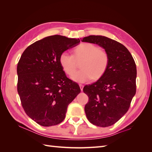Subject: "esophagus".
<instances>
[{
	"instance_id": "34e87169",
	"label": "esophagus",
	"mask_w": 152,
	"mask_h": 152,
	"mask_svg": "<svg viewBox=\"0 0 152 152\" xmlns=\"http://www.w3.org/2000/svg\"><path fill=\"white\" fill-rule=\"evenodd\" d=\"M79 86H80V90H81V91H83L84 86H83V85H82V84H80V85H79Z\"/></svg>"
}]
</instances>
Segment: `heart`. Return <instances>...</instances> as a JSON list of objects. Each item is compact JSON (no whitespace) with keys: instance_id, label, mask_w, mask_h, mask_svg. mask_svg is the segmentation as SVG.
I'll return each mask as SVG.
<instances>
[{"instance_id":"heart-1","label":"heart","mask_w":152,"mask_h":152,"mask_svg":"<svg viewBox=\"0 0 152 152\" xmlns=\"http://www.w3.org/2000/svg\"><path fill=\"white\" fill-rule=\"evenodd\" d=\"M81 69L72 77L79 83L88 82L92 79L98 80L107 72L110 63L108 53L98 45L92 43H83L73 49V55L63 52L59 58V62L63 71L72 75L78 68V63Z\"/></svg>"}]
</instances>
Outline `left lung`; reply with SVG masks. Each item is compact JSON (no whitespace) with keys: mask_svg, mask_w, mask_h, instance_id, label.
Masks as SVG:
<instances>
[{"mask_svg":"<svg viewBox=\"0 0 152 152\" xmlns=\"http://www.w3.org/2000/svg\"><path fill=\"white\" fill-rule=\"evenodd\" d=\"M81 41L98 44L109 55L104 75L83 89L89 97L84 108L88 121L95 126L108 127L120 120L130 107L136 91V63L128 49L116 40L90 35Z\"/></svg>","mask_w":152,"mask_h":152,"instance_id":"1","label":"left lung"}]
</instances>
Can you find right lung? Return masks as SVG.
Wrapping results in <instances>:
<instances>
[{"label":"right lung","instance_id":"obj_1","mask_svg":"<svg viewBox=\"0 0 152 152\" xmlns=\"http://www.w3.org/2000/svg\"><path fill=\"white\" fill-rule=\"evenodd\" d=\"M78 39L55 35L31 44L17 66V89L27 115L49 127L65 118L68 104L80 93L76 82L66 77L59 62L61 53L79 44Z\"/></svg>","mask_w":152,"mask_h":152}]
</instances>
